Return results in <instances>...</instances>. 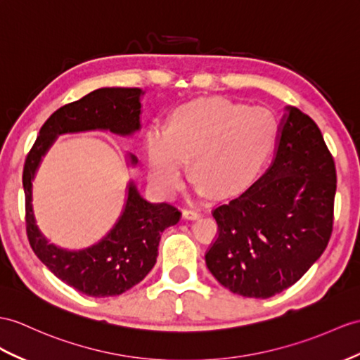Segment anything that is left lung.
<instances>
[{"mask_svg":"<svg viewBox=\"0 0 360 360\" xmlns=\"http://www.w3.org/2000/svg\"><path fill=\"white\" fill-rule=\"evenodd\" d=\"M143 94L140 89L112 86L94 90L82 99L64 105L42 125L25 159L22 186L30 246L51 274L89 296L122 295L142 281L157 261L160 232L177 224L180 212L168 203H150L129 180L124 209L108 233L89 248L68 250L51 243L41 231L33 206V180L59 136L86 131H110L122 137L136 134L142 128ZM136 163V157L128 154V165Z\"/></svg>","mask_w":360,"mask_h":360,"instance_id":"obj_1","label":"left lung"}]
</instances>
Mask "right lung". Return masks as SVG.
I'll return each mask as SVG.
<instances>
[{"label":"right lung","mask_w":360,"mask_h":360,"mask_svg":"<svg viewBox=\"0 0 360 360\" xmlns=\"http://www.w3.org/2000/svg\"><path fill=\"white\" fill-rule=\"evenodd\" d=\"M235 155L227 179L240 194L214 210L218 236L206 266L232 293L267 300L300 281L327 248L335 162L318 125L295 107H285L266 169H255L248 148Z\"/></svg>","instance_id":"1"}]
</instances>
